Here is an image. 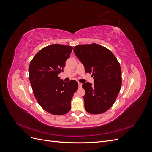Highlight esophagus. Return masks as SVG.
Segmentation results:
<instances>
[{
    "label": "esophagus",
    "mask_w": 152,
    "mask_h": 152,
    "mask_svg": "<svg viewBox=\"0 0 152 152\" xmlns=\"http://www.w3.org/2000/svg\"><path fill=\"white\" fill-rule=\"evenodd\" d=\"M79 88H80V87H82V84L81 83V82H79Z\"/></svg>",
    "instance_id": "obj_1"
}]
</instances>
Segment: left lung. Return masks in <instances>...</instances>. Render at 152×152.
Listing matches in <instances>:
<instances>
[{"label": "left lung", "instance_id": "1", "mask_svg": "<svg viewBox=\"0 0 152 152\" xmlns=\"http://www.w3.org/2000/svg\"><path fill=\"white\" fill-rule=\"evenodd\" d=\"M77 57L83 64L86 73H92L94 84H82L86 111L101 114L111 108L117 98L122 86L120 63L110 50L102 45H77L73 48Z\"/></svg>", "mask_w": 152, "mask_h": 152}]
</instances>
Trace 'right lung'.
<instances>
[{
  "instance_id": "add662e5",
  "label": "right lung",
  "mask_w": 152,
  "mask_h": 152,
  "mask_svg": "<svg viewBox=\"0 0 152 152\" xmlns=\"http://www.w3.org/2000/svg\"><path fill=\"white\" fill-rule=\"evenodd\" d=\"M73 48L52 44L40 49L31 59L29 79L38 103L48 113L61 115L71 109V99L78 89V82H64L58 74L63 72Z\"/></svg>"
}]
</instances>
